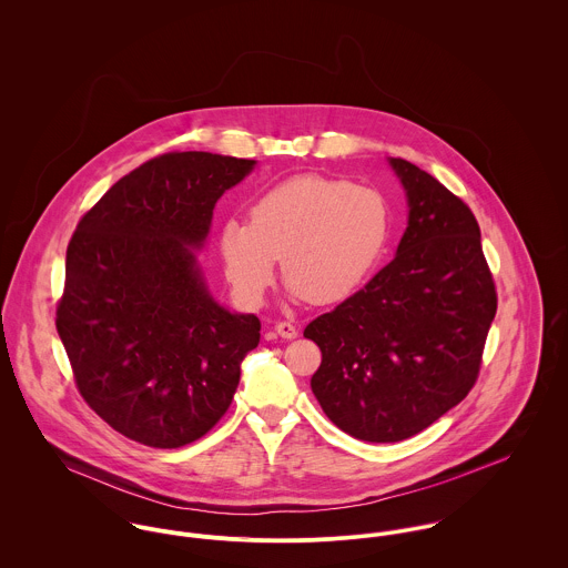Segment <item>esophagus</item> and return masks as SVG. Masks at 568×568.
<instances>
[{
    "label": "esophagus",
    "instance_id": "esophagus-1",
    "mask_svg": "<svg viewBox=\"0 0 568 568\" xmlns=\"http://www.w3.org/2000/svg\"><path fill=\"white\" fill-rule=\"evenodd\" d=\"M275 332H277L282 338H297V334H300V329L291 324V322H280V324H275Z\"/></svg>",
    "mask_w": 568,
    "mask_h": 568
}]
</instances>
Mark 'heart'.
I'll return each mask as SVG.
<instances>
[{"instance_id":"heart-1","label":"heart","mask_w":568,"mask_h":568,"mask_svg":"<svg viewBox=\"0 0 568 568\" xmlns=\"http://www.w3.org/2000/svg\"><path fill=\"white\" fill-rule=\"evenodd\" d=\"M387 239L389 207L378 190L297 174L257 194L248 223L225 221L219 251L232 288L248 306L264 302L280 255L293 297L334 304L363 284Z\"/></svg>"}]
</instances>
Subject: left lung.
Wrapping results in <instances>:
<instances>
[{
    "label": "left lung",
    "mask_w": 568,
    "mask_h": 568,
    "mask_svg": "<svg viewBox=\"0 0 568 568\" xmlns=\"http://www.w3.org/2000/svg\"><path fill=\"white\" fill-rule=\"evenodd\" d=\"M392 165L408 196L396 257L304 329L322 349L311 387L325 415L376 444L417 435L468 396L498 302L473 210L417 165Z\"/></svg>",
    "instance_id": "1"
}]
</instances>
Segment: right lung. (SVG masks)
Returning a JSON list of instances; mask_svg holds the SVG:
<instances>
[{"label": "right lung", "instance_id": "1", "mask_svg": "<svg viewBox=\"0 0 568 568\" xmlns=\"http://www.w3.org/2000/svg\"><path fill=\"white\" fill-rule=\"evenodd\" d=\"M253 163L163 153L113 183L68 244L57 329L82 400L133 442L201 439L227 413L244 354L260 343V320L219 306L190 251Z\"/></svg>", "mask_w": 568, "mask_h": 568}]
</instances>
